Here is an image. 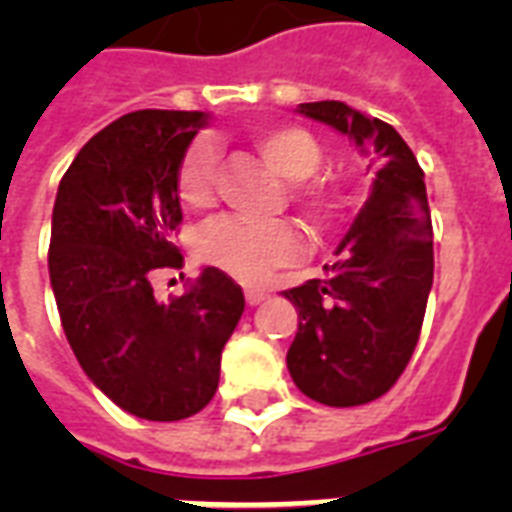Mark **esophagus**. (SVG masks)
<instances>
[{
  "label": "esophagus",
  "mask_w": 512,
  "mask_h": 512,
  "mask_svg": "<svg viewBox=\"0 0 512 512\" xmlns=\"http://www.w3.org/2000/svg\"><path fill=\"white\" fill-rule=\"evenodd\" d=\"M244 297H247L249 305H260L265 297H268V292H265V289H260V287H247V289H244Z\"/></svg>",
  "instance_id": "34e87169"
}]
</instances>
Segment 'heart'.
Here are the masks:
<instances>
[{"instance_id":"heart-1","label":"heart","mask_w":512,"mask_h":512,"mask_svg":"<svg viewBox=\"0 0 512 512\" xmlns=\"http://www.w3.org/2000/svg\"><path fill=\"white\" fill-rule=\"evenodd\" d=\"M252 143L263 159L284 180L295 185V199L313 215H327L332 193L324 185L303 183L321 170L324 154L319 140L303 127L271 124L252 135ZM220 156L212 140H196L185 151L177 170V196L193 209H204L215 201ZM196 252L207 265L241 281L263 279L276 265L289 263L300 252V236L287 223H249L239 217H223L209 223L199 236Z\"/></svg>"}]
</instances>
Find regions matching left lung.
Instances as JSON below:
<instances>
[{
    "label": "left lung",
    "mask_w": 512,
    "mask_h": 512,
    "mask_svg": "<svg viewBox=\"0 0 512 512\" xmlns=\"http://www.w3.org/2000/svg\"><path fill=\"white\" fill-rule=\"evenodd\" d=\"M297 111L348 135L374 177L324 279L284 292L300 319L287 369L313 401L361 406L393 388L420 340L433 287L425 175L390 124L340 100L300 103Z\"/></svg>",
    "instance_id": "1"
}]
</instances>
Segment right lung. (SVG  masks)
<instances>
[{
  "label": "right lung",
  "instance_id": "obj_1",
  "mask_svg": "<svg viewBox=\"0 0 512 512\" xmlns=\"http://www.w3.org/2000/svg\"><path fill=\"white\" fill-rule=\"evenodd\" d=\"M204 111H135L76 154L52 207L50 284L84 374L124 412L175 422L201 412L220 356L244 313V292L201 268L159 303L151 271L180 268L170 233L183 220L177 170Z\"/></svg>",
  "mask_w": 512,
  "mask_h": 512
}]
</instances>
